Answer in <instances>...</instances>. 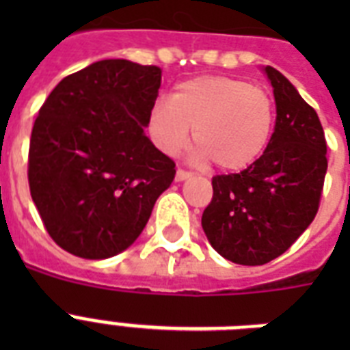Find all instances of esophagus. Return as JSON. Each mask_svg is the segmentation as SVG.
Returning <instances> with one entry per match:
<instances>
[{
    "label": "esophagus",
    "instance_id": "obj_1",
    "mask_svg": "<svg viewBox=\"0 0 350 350\" xmlns=\"http://www.w3.org/2000/svg\"><path fill=\"white\" fill-rule=\"evenodd\" d=\"M191 176H192V172H189V170H183V169L176 170V181H185V180H189Z\"/></svg>",
    "mask_w": 350,
    "mask_h": 350
}]
</instances>
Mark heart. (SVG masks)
I'll use <instances>...</instances> for the list:
<instances>
[{"instance_id": "b5f03b06", "label": "heart", "mask_w": 350, "mask_h": 350, "mask_svg": "<svg viewBox=\"0 0 350 350\" xmlns=\"http://www.w3.org/2000/svg\"><path fill=\"white\" fill-rule=\"evenodd\" d=\"M194 129L198 158L241 170L265 152L274 129L267 90L229 76H200L180 83L169 103H154L148 132L165 154L180 152Z\"/></svg>"}]
</instances>
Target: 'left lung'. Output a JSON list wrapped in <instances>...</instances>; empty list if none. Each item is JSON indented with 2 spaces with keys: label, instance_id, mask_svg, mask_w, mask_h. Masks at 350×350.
I'll list each match as a JSON object with an SVG mask.
<instances>
[{
  "label": "left lung",
  "instance_id": "obj_1",
  "mask_svg": "<svg viewBox=\"0 0 350 350\" xmlns=\"http://www.w3.org/2000/svg\"><path fill=\"white\" fill-rule=\"evenodd\" d=\"M274 89L276 125L265 152L238 174L213 178L203 211L208 243L225 260L263 265L312 224L327 172V142L316 111L280 70L263 68Z\"/></svg>",
  "mask_w": 350,
  "mask_h": 350
}]
</instances>
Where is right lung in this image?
I'll return each instance as SVG.
<instances>
[{
  "instance_id": "obj_1",
  "label": "right lung",
  "mask_w": 350,
  "mask_h": 350,
  "mask_svg": "<svg viewBox=\"0 0 350 350\" xmlns=\"http://www.w3.org/2000/svg\"><path fill=\"white\" fill-rule=\"evenodd\" d=\"M161 68L101 59L63 78L32 126L30 196L62 249L105 260L131 247L174 180L145 136Z\"/></svg>"
}]
</instances>
